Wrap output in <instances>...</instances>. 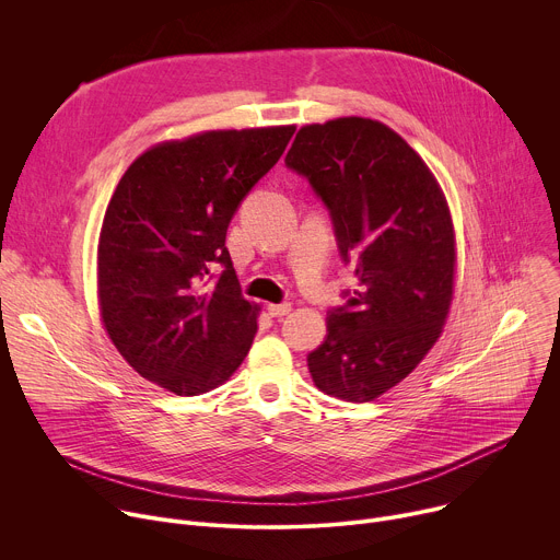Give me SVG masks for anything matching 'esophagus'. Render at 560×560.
I'll list each match as a JSON object with an SVG mask.
<instances>
[{"instance_id": "34e87169", "label": "esophagus", "mask_w": 560, "mask_h": 560, "mask_svg": "<svg viewBox=\"0 0 560 560\" xmlns=\"http://www.w3.org/2000/svg\"><path fill=\"white\" fill-rule=\"evenodd\" d=\"M268 312L272 316H285L288 312H292V303H270L268 305Z\"/></svg>"}]
</instances>
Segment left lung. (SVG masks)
<instances>
[{
  "instance_id": "1",
  "label": "left lung",
  "mask_w": 560,
  "mask_h": 560,
  "mask_svg": "<svg viewBox=\"0 0 560 560\" xmlns=\"http://www.w3.org/2000/svg\"><path fill=\"white\" fill-rule=\"evenodd\" d=\"M285 166L330 208L359 290L330 312L307 357L314 385L368 404L434 348L454 299L456 234L447 199L421 154L389 126L339 117L299 128Z\"/></svg>"
}]
</instances>
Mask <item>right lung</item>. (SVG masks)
I'll return each mask as SVG.
<instances>
[{
	"instance_id": "obj_1",
	"label": "right lung",
	"mask_w": 560,
	"mask_h": 560,
	"mask_svg": "<svg viewBox=\"0 0 560 560\" xmlns=\"http://www.w3.org/2000/svg\"><path fill=\"white\" fill-rule=\"evenodd\" d=\"M294 130H206L162 141L119 179L97 244V301L113 346L150 383L197 396L244 363L261 305L242 296L225 232ZM214 262L226 270L208 289Z\"/></svg>"
}]
</instances>
